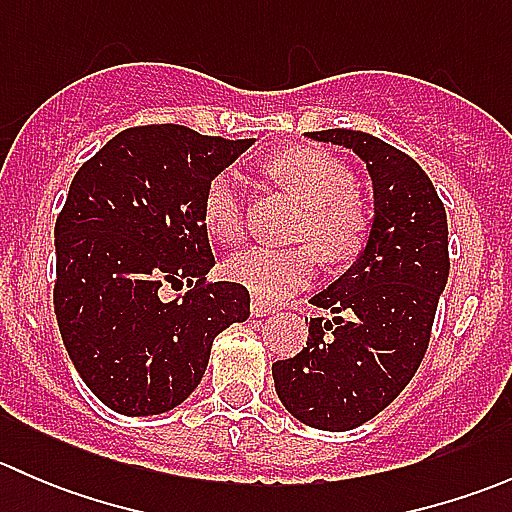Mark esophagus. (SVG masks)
Here are the masks:
<instances>
[{"instance_id":"obj_1","label":"esophagus","mask_w":512,"mask_h":512,"mask_svg":"<svg viewBox=\"0 0 512 512\" xmlns=\"http://www.w3.org/2000/svg\"><path fill=\"white\" fill-rule=\"evenodd\" d=\"M250 312L255 314V317H267V314L275 312V307H272V304H267V302H262L260 297H252Z\"/></svg>"}]
</instances>
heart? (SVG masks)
<instances>
[{
    "label": "heart",
    "instance_id": "1",
    "mask_svg": "<svg viewBox=\"0 0 512 512\" xmlns=\"http://www.w3.org/2000/svg\"><path fill=\"white\" fill-rule=\"evenodd\" d=\"M272 178L297 195L304 205L297 235L320 247L255 245L225 262L232 282L250 289L255 297L275 302L304 287L317 272L319 252L327 262H347L361 250L366 237V210L354 193V178L344 163L317 148H289L267 163ZM203 225L218 242L232 245L245 230L240 180L218 173L203 195Z\"/></svg>",
    "mask_w": 512,
    "mask_h": 512
}]
</instances>
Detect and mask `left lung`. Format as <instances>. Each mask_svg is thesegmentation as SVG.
<instances>
[{
	"label": "left lung",
	"instance_id": "left-lung-1",
	"mask_svg": "<svg viewBox=\"0 0 512 512\" xmlns=\"http://www.w3.org/2000/svg\"><path fill=\"white\" fill-rule=\"evenodd\" d=\"M354 151L371 178L364 245L342 277L309 302L307 347L272 364L282 406L304 426L352 431L414 379L448 282L446 208L421 165L361 131L307 133Z\"/></svg>",
	"mask_w": 512,
	"mask_h": 512
}]
</instances>
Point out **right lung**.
I'll use <instances>...</instances> for the list:
<instances>
[{
    "instance_id": "add662e5",
    "label": "right lung",
    "mask_w": 512,
    "mask_h": 512,
    "mask_svg": "<svg viewBox=\"0 0 512 512\" xmlns=\"http://www.w3.org/2000/svg\"><path fill=\"white\" fill-rule=\"evenodd\" d=\"M252 143L170 123L128 128L71 180L54 227L56 322L84 384L116 414L183 404L215 337L250 317L242 285H200L215 265L205 188ZM163 284L199 289L163 303Z\"/></svg>"
}]
</instances>
